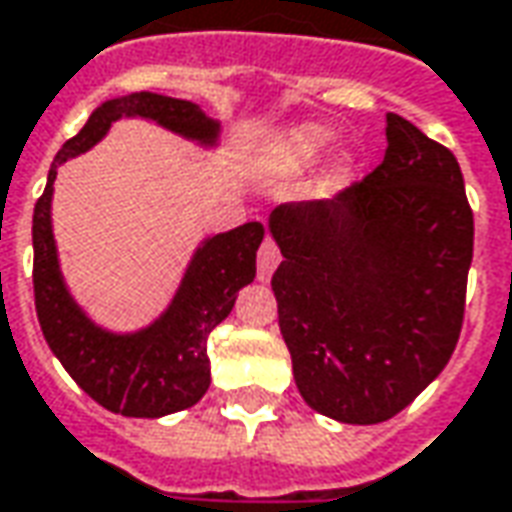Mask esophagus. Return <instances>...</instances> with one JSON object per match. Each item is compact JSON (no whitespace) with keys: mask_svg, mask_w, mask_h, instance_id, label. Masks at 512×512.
Masks as SVG:
<instances>
[{"mask_svg":"<svg viewBox=\"0 0 512 512\" xmlns=\"http://www.w3.org/2000/svg\"><path fill=\"white\" fill-rule=\"evenodd\" d=\"M280 266V249L277 244L266 238L263 246H260V252H257V280H271V274H274V268Z\"/></svg>","mask_w":512,"mask_h":512,"instance_id":"esophagus-1","label":"esophagus"}]
</instances>
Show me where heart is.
<instances>
[{"label":"heart","mask_w":512,"mask_h":512,"mask_svg":"<svg viewBox=\"0 0 512 512\" xmlns=\"http://www.w3.org/2000/svg\"><path fill=\"white\" fill-rule=\"evenodd\" d=\"M330 144V132L321 127H302L288 135V141L277 152V166L285 171H302L313 166L324 146Z\"/></svg>","instance_id":"b5f03b06"}]
</instances>
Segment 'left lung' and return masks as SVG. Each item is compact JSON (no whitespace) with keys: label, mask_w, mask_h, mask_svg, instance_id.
<instances>
[{"label":"left lung","mask_w":512,"mask_h":512,"mask_svg":"<svg viewBox=\"0 0 512 512\" xmlns=\"http://www.w3.org/2000/svg\"><path fill=\"white\" fill-rule=\"evenodd\" d=\"M377 169L327 202L282 205L268 230L293 380L343 424L405 410L455 352L474 213L455 155L396 113Z\"/></svg>","instance_id":"left-lung-1"}]
</instances>
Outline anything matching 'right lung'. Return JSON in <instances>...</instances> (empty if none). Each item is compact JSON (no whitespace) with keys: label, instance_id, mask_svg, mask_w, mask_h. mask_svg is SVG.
Returning <instances> with one entry per match:
<instances>
[{"label":"right lung","instance_id":"add662e5","mask_svg":"<svg viewBox=\"0 0 512 512\" xmlns=\"http://www.w3.org/2000/svg\"><path fill=\"white\" fill-rule=\"evenodd\" d=\"M121 116H144L196 141H213L219 124L185 99L141 94L96 107L74 138L55 155L49 180L32 213V288L35 313L49 349L94 402L130 418H160L196 405L210 385L207 338L230 316L238 291L255 280L257 246L266 235L260 221L207 238L188 266L171 307L152 327L113 335L91 324L63 285L52 235V182L57 166L102 138Z\"/></svg>","mask_w":512,"mask_h":512}]
</instances>
